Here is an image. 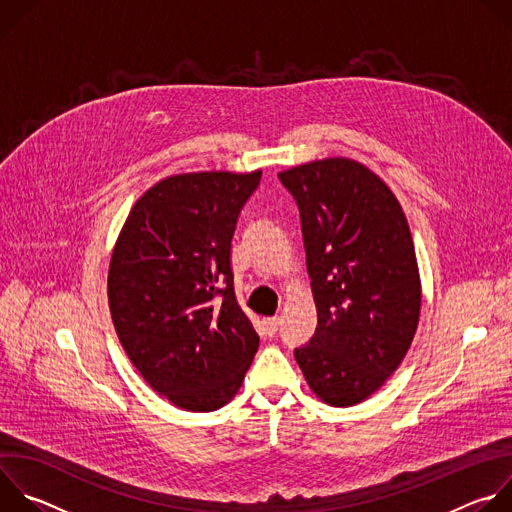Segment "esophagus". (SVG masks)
<instances>
[{
    "label": "esophagus",
    "instance_id": "1",
    "mask_svg": "<svg viewBox=\"0 0 512 512\" xmlns=\"http://www.w3.org/2000/svg\"><path fill=\"white\" fill-rule=\"evenodd\" d=\"M279 328V318H265L263 320V330L267 336H275Z\"/></svg>",
    "mask_w": 512,
    "mask_h": 512
}]
</instances>
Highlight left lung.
<instances>
[{"instance_id": "1", "label": "left lung", "mask_w": 512, "mask_h": 512, "mask_svg": "<svg viewBox=\"0 0 512 512\" xmlns=\"http://www.w3.org/2000/svg\"><path fill=\"white\" fill-rule=\"evenodd\" d=\"M294 194L318 312L296 360L312 393L352 407L399 369L421 314V277L405 212L364 164L324 158L277 174Z\"/></svg>"}]
</instances>
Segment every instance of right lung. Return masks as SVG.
I'll use <instances>...</instances> for the list:
<instances>
[{
    "label": "right lung",
    "instance_id": "right-lung-1",
    "mask_svg": "<svg viewBox=\"0 0 512 512\" xmlns=\"http://www.w3.org/2000/svg\"><path fill=\"white\" fill-rule=\"evenodd\" d=\"M259 180L261 170L168 176L137 198L111 253L117 338L143 381L184 411L227 405L259 346L231 273L237 218Z\"/></svg>",
    "mask_w": 512,
    "mask_h": 512
}]
</instances>
